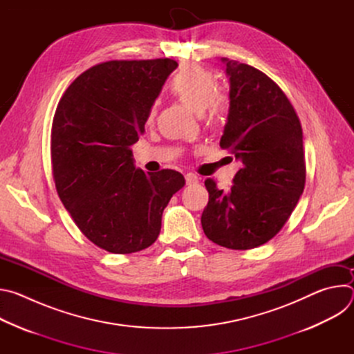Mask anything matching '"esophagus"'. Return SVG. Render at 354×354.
<instances>
[{"mask_svg": "<svg viewBox=\"0 0 354 354\" xmlns=\"http://www.w3.org/2000/svg\"><path fill=\"white\" fill-rule=\"evenodd\" d=\"M185 179H186V183H187V185H194V183L198 182V176L194 175V174H192V172L186 174V175H185Z\"/></svg>", "mask_w": 354, "mask_h": 354, "instance_id": "34e87169", "label": "esophagus"}]
</instances>
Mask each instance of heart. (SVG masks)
<instances>
[{
  "label": "heart",
  "instance_id": "b5f03b06",
  "mask_svg": "<svg viewBox=\"0 0 354 354\" xmlns=\"http://www.w3.org/2000/svg\"><path fill=\"white\" fill-rule=\"evenodd\" d=\"M169 92L189 109L196 113L205 111V118L216 123L228 111V97L216 91L214 75L198 66L180 70L168 85ZM154 116V108L149 111V119Z\"/></svg>",
  "mask_w": 354,
  "mask_h": 354
}]
</instances>
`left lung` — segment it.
<instances>
[{"mask_svg": "<svg viewBox=\"0 0 354 354\" xmlns=\"http://www.w3.org/2000/svg\"><path fill=\"white\" fill-rule=\"evenodd\" d=\"M230 77V113L220 147L242 167L228 192L206 179L201 214L206 236L245 250L270 241L287 223L306 186L299 119L281 88L258 68L223 59Z\"/></svg>", "mask_w": 354, "mask_h": 354, "instance_id": "1", "label": "left lung"}]
</instances>
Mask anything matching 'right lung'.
<instances>
[{"label": "right lung", "mask_w": 354, "mask_h": 354, "mask_svg": "<svg viewBox=\"0 0 354 354\" xmlns=\"http://www.w3.org/2000/svg\"><path fill=\"white\" fill-rule=\"evenodd\" d=\"M176 67L171 59L100 63L78 75L57 105L50 151L59 197L80 231L112 254L153 245L164 209L185 186L178 171L136 168L130 149Z\"/></svg>", "instance_id": "right-lung-1"}]
</instances>
